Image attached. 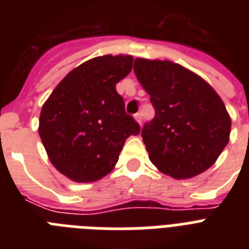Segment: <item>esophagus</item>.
Instances as JSON below:
<instances>
[{
  "instance_id": "34e87169",
  "label": "esophagus",
  "mask_w": 249,
  "mask_h": 249,
  "mask_svg": "<svg viewBox=\"0 0 249 249\" xmlns=\"http://www.w3.org/2000/svg\"><path fill=\"white\" fill-rule=\"evenodd\" d=\"M134 119H136L140 124H142V113H136V115H134Z\"/></svg>"
}]
</instances>
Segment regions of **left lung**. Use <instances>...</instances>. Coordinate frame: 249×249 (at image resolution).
I'll list each match as a JSON object with an SVG mask.
<instances>
[{
  "label": "left lung",
  "instance_id": "left-lung-1",
  "mask_svg": "<svg viewBox=\"0 0 249 249\" xmlns=\"http://www.w3.org/2000/svg\"><path fill=\"white\" fill-rule=\"evenodd\" d=\"M134 72L155 108L141 133L151 163L177 179L212 166L231 129L216 91L194 72L168 60L137 58Z\"/></svg>",
  "mask_w": 249,
  "mask_h": 249
}]
</instances>
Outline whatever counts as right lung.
<instances>
[{"label":"right lung","instance_id":"right-lung-1","mask_svg":"<svg viewBox=\"0 0 249 249\" xmlns=\"http://www.w3.org/2000/svg\"><path fill=\"white\" fill-rule=\"evenodd\" d=\"M130 55L93 58L72 70L42 106L38 134L49 159L76 182H93L116 165L140 124L125 112L116 84L132 71Z\"/></svg>","mask_w":249,"mask_h":249}]
</instances>
